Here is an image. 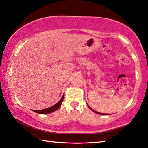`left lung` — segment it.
I'll return each mask as SVG.
<instances>
[{"mask_svg": "<svg viewBox=\"0 0 148 148\" xmlns=\"http://www.w3.org/2000/svg\"><path fill=\"white\" fill-rule=\"evenodd\" d=\"M89 108H90V106H89ZM91 108V110H92V111H93V112H95V113H98V114H100V115H106V114H104V113H98V112H96V111H94V110H93L92 109V108Z\"/></svg>", "mask_w": 148, "mask_h": 148, "instance_id": "obj_1", "label": "left lung"}]
</instances>
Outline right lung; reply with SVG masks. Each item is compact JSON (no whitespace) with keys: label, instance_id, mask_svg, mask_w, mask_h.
Here are the masks:
<instances>
[{"label":"right lung","instance_id":"add662e5","mask_svg":"<svg viewBox=\"0 0 148 148\" xmlns=\"http://www.w3.org/2000/svg\"><path fill=\"white\" fill-rule=\"evenodd\" d=\"M63 97H64V96L63 95L62 98H61V100L58 102V103L55 104L54 106H51V107L45 108V109H43V110H36V111H33L39 114H47V113H52V112H54L55 111H56V110H57L58 108L61 106L63 100Z\"/></svg>","mask_w":148,"mask_h":148}]
</instances>
